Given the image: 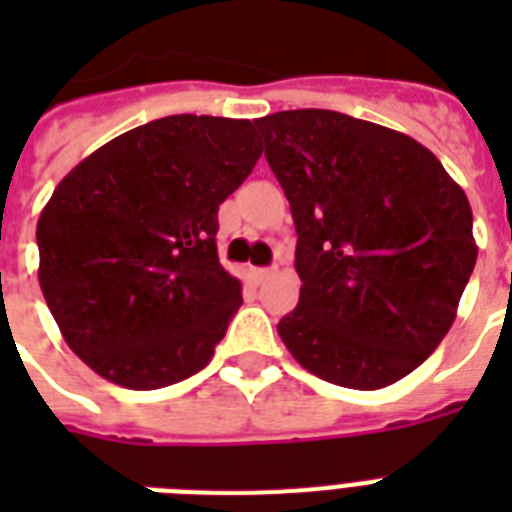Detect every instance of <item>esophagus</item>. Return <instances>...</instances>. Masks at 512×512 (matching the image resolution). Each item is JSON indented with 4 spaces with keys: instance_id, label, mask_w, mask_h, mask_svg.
Returning a JSON list of instances; mask_svg holds the SVG:
<instances>
[{
    "instance_id": "esophagus-1",
    "label": "esophagus",
    "mask_w": 512,
    "mask_h": 512,
    "mask_svg": "<svg viewBox=\"0 0 512 512\" xmlns=\"http://www.w3.org/2000/svg\"><path fill=\"white\" fill-rule=\"evenodd\" d=\"M255 279L257 281H265V279H271V273H273V268H255Z\"/></svg>"
}]
</instances>
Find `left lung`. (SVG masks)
I'll return each mask as SVG.
<instances>
[{
    "instance_id": "8db88e82",
    "label": "left lung",
    "mask_w": 512,
    "mask_h": 512,
    "mask_svg": "<svg viewBox=\"0 0 512 512\" xmlns=\"http://www.w3.org/2000/svg\"><path fill=\"white\" fill-rule=\"evenodd\" d=\"M255 124L297 228L303 287L281 340L321 380L388 388L457 319L478 257L468 196L428 148L382 124L321 108Z\"/></svg>"
}]
</instances>
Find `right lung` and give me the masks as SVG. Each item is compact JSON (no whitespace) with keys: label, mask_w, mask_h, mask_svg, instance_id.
I'll return each mask as SVG.
<instances>
[{"label":"right lung","mask_w":512,"mask_h":512,"mask_svg":"<svg viewBox=\"0 0 512 512\" xmlns=\"http://www.w3.org/2000/svg\"><path fill=\"white\" fill-rule=\"evenodd\" d=\"M260 154L249 119L177 114L60 180L36 223L39 287L92 372L156 390L209 364L241 305V281L217 257V209Z\"/></svg>","instance_id":"obj_1"}]
</instances>
